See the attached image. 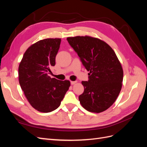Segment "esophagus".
I'll list each match as a JSON object with an SVG mask.
<instances>
[{"mask_svg":"<svg viewBox=\"0 0 147 147\" xmlns=\"http://www.w3.org/2000/svg\"><path fill=\"white\" fill-rule=\"evenodd\" d=\"M77 82V81H71L70 83H71V84H72V85H73V84H75Z\"/></svg>","mask_w":147,"mask_h":147,"instance_id":"1","label":"esophagus"}]
</instances>
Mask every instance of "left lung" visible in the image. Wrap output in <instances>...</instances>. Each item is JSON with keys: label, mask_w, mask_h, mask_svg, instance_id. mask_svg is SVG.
<instances>
[{"label": "left lung", "mask_w": 147, "mask_h": 147, "mask_svg": "<svg viewBox=\"0 0 147 147\" xmlns=\"http://www.w3.org/2000/svg\"><path fill=\"white\" fill-rule=\"evenodd\" d=\"M85 69L90 71L88 81H82L84 92L79 100L90 112L108 109L121 90L123 70L113 49L101 40L90 36L67 37Z\"/></svg>", "instance_id": "1"}]
</instances>
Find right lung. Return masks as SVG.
<instances>
[{
	"label": "right lung",
	"mask_w": 147,
	"mask_h": 147,
	"mask_svg": "<svg viewBox=\"0 0 147 147\" xmlns=\"http://www.w3.org/2000/svg\"><path fill=\"white\" fill-rule=\"evenodd\" d=\"M61 38L41 40L29 47L19 65V82L33 108L38 112H51L61 105L70 83L48 76L55 65Z\"/></svg>",
	"instance_id": "right-lung-1"
}]
</instances>
